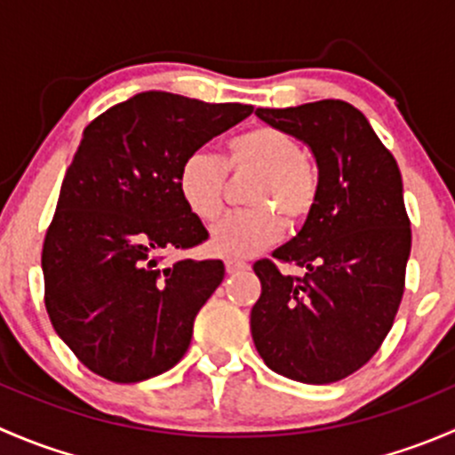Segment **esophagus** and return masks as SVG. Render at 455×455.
<instances>
[{"mask_svg": "<svg viewBox=\"0 0 455 455\" xmlns=\"http://www.w3.org/2000/svg\"><path fill=\"white\" fill-rule=\"evenodd\" d=\"M224 266H227V273H228V275L240 273V270L249 268V264H246V261H242V259H231V257H228V259L224 261Z\"/></svg>", "mask_w": 455, "mask_h": 455, "instance_id": "1", "label": "esophagus"}]
</instances>
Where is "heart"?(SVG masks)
<instances>
[{
	"instance_id": "heart-1",
	"label": "heart",
	"mask_w": 455,
	"mask_h": 455,
	"mask_svg": "<svg viewBox=\"0 0 455 455\" xmlns=\"http://www.w3.org/2000/svg\"><path fill=\"white\" fill-rule=\"evenodd\" d=\"M227 172H257L249 202L257 209L224 215L211 228V249L218 255L249 257L282 237L283 220L299 224L313 211L319 172L304 147L279 127L259 125L224 142V154L196 151L182 163L178 191L196 218H218L224 204Z\"/></svg>"
}]
</instances>
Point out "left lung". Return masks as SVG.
<instances>
[{"instance_id": "1", "label": "left lung", "mask_w": 455, "mask_h": 455, "mask_svg": "<svg viewBox=\"0 0 455 455\" xmlns=\"http://www.w3.org/2000/svg\"><path fill=\"white\" fill-rule=\"evenodd\" d=\"M255 114L310 147L319 194L297 237L273 253L304 268V277L282 275L270 259L253 266L261 295L251 332L273 371L334 383L376 355L401 306L411 251L401 172L368 118L346 100Z\"/></svg>"}]
</instances>
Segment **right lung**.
<instances>
[{"label": "right lung", "instance_id": "add662e5", "mask_svg": "<svg viewBox=\"0 0 455 455\" xmlns=\"http://www.w3.org/2000/svg\"><path fill=\"white\" fill-rule=\"evenodd\" d=\"M253 105L140 92L85 127L41 253L45 310L76 359L139 383L185 356L220 259H176L209 237L178 191L182 163Z\"/></svg>", "mask_w": 455, "mask_h": 455}]
</instances>
